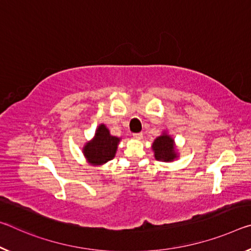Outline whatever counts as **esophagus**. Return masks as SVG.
<instances>
[{"mask_svg": "<svg viewBox=\"0 0 251 251\" xmlns=\"http://www.w3.org/2000/svg\"><path fill=\"white\" fill-rule=\"evenodd\" d=\"M133 136L136 138V140H141V138L143 137V133H134Z\"/></svg>", "mask_w": 251, "mask_h": 251, "instance_id": "1", "label": "esophagus"}]
</instances>
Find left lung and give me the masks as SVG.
<instances>
[{
	"label": "left lung",
	"instance_id": "8db88e82",
	"mask_svg": "<svg viewBox=\"0 0 251 251\" xmlns=\"http://www.w3.org/2000/svg\"><path fill=\"white\" fill-rule=\"evenodd\" d=\"M153 150L155 153V158L157 161H172L176 157V154L174 152V145L173 140L169 135H161L155 140L153 144Z\"/></svg>",
	"mask_w": 251,
	"mask_h": 251
}]
</instances>
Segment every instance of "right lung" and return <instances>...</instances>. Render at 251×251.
<instances>
[{"label":"right lung","mask_w":251,"mask_h":251,"mask_svg":"<svg viewBox=\"0 0 251 251\" xmlns=\"http://www.w3.org/2000/svg\"><path fill=\"white\" fill-rule=\"evenodd\" d=\"M119 138L111 136L105 125L98 127L95 138L83 149V153L91 164H102L113 160Z\"/></svg>","instance_id":"obj_1"}]
</instances>
